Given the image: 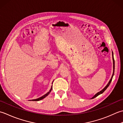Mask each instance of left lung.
I'll list each match as a JSON object with an SVG mask.
<instances>
[{"instance_id":"8db88e82","label":"left lung","mask_w":123,"mask_h":123,"mask_svg":"<svg viewBox=\"0 0 123 123\" xmlns=\"http://www.w3.org/2000/svg\"><path fill=\"white\" fill-rule=\"evenodd\" d=\"M112 61H113V73H112V76H111V80H109V82L108 83V84H107V86H105L104 88L102 89V90H101V91H99V92H98L97 93H96V94L94 95V96L92 98H91V99H93V98H96V97H97V96H98L99 95H100V94H102V93H103V92L105 91V90H106V89H107V88L110 85V84H111V81H112V77H113V76H114V71H115V61H114V55H113V52H112Z\"/></svg>"}]
</instances>
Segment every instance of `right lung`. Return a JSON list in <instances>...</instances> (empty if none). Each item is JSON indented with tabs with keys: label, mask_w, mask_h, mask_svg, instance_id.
I'll use <instances>...</instances> for the list:
<instances>
[{
	"label": "right lung",
	"mask_w": 123,
	"mask_h": 123,
	"mask_svg": "<svg viewBox=\"0 0 123 123\" xmlns=\"http://www.w3.org/2000/svg\"><path fill=\"white\" fill-rule=\"evenodd\" d=\"M52 86H51V89H50V90H49V91L46 94H45L44 95H43V96H42V97H41L39 98L36 99H33V100H32V101H39V100H42V99H44V98H46V97L48 96V94L50 93V92L52 90Z\"/></svg>",
	"instance_id": "obj_1"
}]
</instances>
